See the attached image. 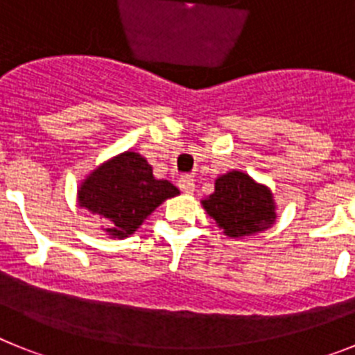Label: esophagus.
<instances>
[{"mask_svg":"<svg viewBox=\"0 0 355 355\" xmlns=\"http://www.w3.org/2000/svg\"><path fill=\"white\" fill-rule=\"evenodd\" d=\"M178 187H180L181 192L184 193H193V190H196V183H193L192 178H181V180L178 181Z\"/></svg>","mask_w":355,"mask_h":355,"instance_id":"obj_1","label":"esophagus"}]
</instances>
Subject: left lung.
I'll return each mask as SVG.
<instances>
[{
  "mask_svg": "<svg viewBox=\"0 0 355 355\" xmlns=\"http://www.w3.org/2000/svg\"><path fill=\"white\" fill-rule=\"evenodd\" d=\"M206 213L229 238L250 236L275 222V202L270 188L241 171L222 174L215 192L202 199Z\"/></svg>",
  "mask_w": 355,
  "mask_h": 355,
  "instance_id": "left-lung-1",
  "label": "left lung"
}]
</instances>
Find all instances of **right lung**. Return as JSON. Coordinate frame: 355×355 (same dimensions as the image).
I'll return each mask as SVG.
<instances>
[{
    "instance_id": "add662e5",
    "label": "right lung",
    "mask_w": 355,
    "mask_h": 355,
    "mask_svg": "<svg viewBox=\"0 0 355 355\" xmlns=\"http://www.w3.org/2000/svg\"><path fill=\"white\" fill-rule=\"evenodd\" d=\"M178 193L171 181L156 180L144 156L126 150L87 175L78 188V202L101 218L110 238H126L163 200Z\"/></svg>"
}]
</instances>
